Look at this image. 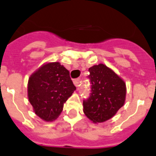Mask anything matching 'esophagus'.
Listing matches in <instances>:
<instances>
[{
    "label": "esophagus",
    "mask_w": 156,
    "mask_h": 156,
    "mask_svg": "<svg viewBox=\"0 0 156 156\" xmlns=\"http://www.w3.org/2000/svg\"><path fill=\"white\" fill-rule=\"evenodd\" d=\"M73 82H74V85H75V86L78 87L80 85V82H81V81H80V78H76V79L74 80Z\"/></svg>",
    "instance_id": "esophagus-1"
}]
</instances>
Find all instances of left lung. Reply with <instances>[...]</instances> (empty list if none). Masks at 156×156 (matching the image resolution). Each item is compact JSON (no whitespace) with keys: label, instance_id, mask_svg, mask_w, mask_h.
Wrapping results in <instances>:
<instances>
[{"label":"left lung","instance_id":"obj_1","mask_svg":"<svg viewBox=\"0 0 156 156\" xmlns=\"http://www.w3.org/2000/svg\"><path fill=\"white\" fill-rule=\"evenodd\" d=\"M91 81L90 97L83 101V112L94 123L112 119L124 105L126 83L114 71L103 64L88 68Z\"/></svg>","mask_w":156,"mask_h":156}]
</instances>
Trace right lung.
I'll return each mask as SVG.
<instances>
[{
	"label": "right lung",
	"mask_w": 156,
	"mask_h": 156,
	"mask_svg": "<svg viewBox=\"0 0 156 156\" xmlns=\"http://www.w3.org/2000/svg\"><path fill=\"white\" fill-rule=\"evenodd\" d=\"M75 89L69 71L59 62H49L30 76L27 96L34 113L44 121L52 122L60 115Z\"/></svg>",
	"instance_id": "add662e5"
}]
</instances>
